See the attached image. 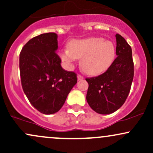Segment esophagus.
<instances>
[{
    "instance_id": "esophagus-1",
    "label": "esophagus",
    "mask_w": 153,
    "mask_h": 153,
    "mask_svg": "<svg viewBox=\"0 0 153 153\" xmlns=\"http://www.w3.org/2000/svg\"><path fill=\"white\" fill-rule=\"evenodd\" d=\"M82 79H83V77H82V75H78V80H82Z\"/></svg>"
}]
</instances>
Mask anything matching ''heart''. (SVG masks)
I'll return each instance as SVG.
<instances>
[{"label":"heart","instance_id":"heart-1","mask_svg":"<svg viewBox=\"0 0 153 153\" xmlns=\"http://www.w3.org/2000/svg\"><path fill=\"white\" fill-rule=\"evenodd\" d=\"M61 59L71 67L78 59L80 67L87 74L96 75L104 73L114 60L116 48L112 42L100 37L73 39L68 48L61 50Z\"/></svg>","mask_w":153,"mask_h":153}]
</instances>
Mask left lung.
I'll return each mask as SVG.
<instances>
[{
	"instance_id": "obj_1",
	"label": "left lung",
	"mask_w": 153,
	"mask_h": 153,
	"mask_svg": "<svg viewBox=\"0 0 153 153\" xmlns=\"http://www.w3.org/2000/svg\"><path fill=\"white\" fill-rule=\"evenodd\" d=\"M117 57L103 74L86 78L87 102L100 114H109L124 104L130 91L134 77L131 48L124 37L116 34Z\"/></svg>"
}]
</instances>
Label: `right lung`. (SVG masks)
Returning <instances> with one entry per match:
<instances>
[{
	"instance_id": "right-lung-1",
	"label": "right lung",
	"mask_w": 153,
	"mask_h": 153,
	"mask_svg": "<svg viewBox=\"0 0 153 153\" xmlns=\"http://www.w3.org/2000/svg\"><path fill=\"white\" fill-rule=\"evenodd\" d=\"M57 48V34L46 33L29 40L19 55L23 90L31 104L44 114L58 111L77 83L74 72L61 67Z\"/></svg>"
}]
</instances>
